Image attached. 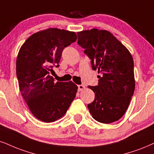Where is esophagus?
<instances>
[{"label":"esophagus","mask_w":154,"mask_h":154,"mask_svg":"<svg viewBox=\"0 0 154 154\" xmlns=\"http://www.w3.org/2000/svg\"><path fill=\"white\" fill-rule=\"evenodd\" d=\"M85 89V86H84V85H78V91H82V90H83V89Z\"/></svg>","instance_id":"esophagus-1"}]
</instances>
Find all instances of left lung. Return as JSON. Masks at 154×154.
<instances>
[{
    "mask_svg": "<svg viewBox=\"0 0 154 154\" xmlns=\"http://www.w3.org/2000/svg\"><path fill=\"white\" fill-rule=\"evenodd\" d=\"M77 43L97 69L99 83L88 87L94 92L87 105L92 117L103 124L118 121L125 114L135 89L134 60L131 53L113 35L94 28L77 32Z\"/></svg>",
    "mask_w": 154,
    "mask_h": 154,
    "instance_id": "1",
    "label": "left lung"
}]
</instances>
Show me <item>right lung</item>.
Returning a JSON list of instances; mask_svg holds the SVG:
<instances>
[{
  "mask_svg": "<svg viewBox=\"0 0 154 154\" xmlns=\"http://www.w3.org/2000/svg\"><path fill=\"white\" fill-rule=\"evenodd\" d=\"M75 32L48 28L32 35L21 46L16 60L19 89L38 119L53 122L65 115L75 98L77 85L57 82L50 73L59 67L64 48L77 40Z\"/></svg>",
  "mask_w": 154,
  "mask_h": 154,
  "instance_id": "obj_1",
  "label": "right lung"
}]
</instances>
